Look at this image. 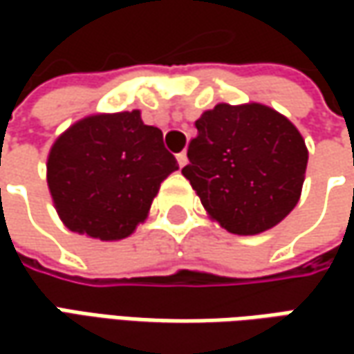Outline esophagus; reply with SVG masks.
<instances>
[{
	"label": "esophagus",
	"mask_w": 354,
	"mask_h": 354,
	"mask_svg": "<svg viewBox=\"0 0 354 354\" xmlns=\"http://www.w3.org/2000/svg\"><path fill=\"white\" fill-rule=\"evenodd\" d=\"M187 161H189V159H187V153H185V151L177 153V163H179V167H185V165H187Z\"/></svg>",
	"instance_id": "obj_1"
}]
</instances>
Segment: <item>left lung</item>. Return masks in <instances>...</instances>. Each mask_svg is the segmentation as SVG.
<instances>
[{"label":"left lung","instance_id":"obj_1","mask_svg":"<svg viewBox=\"0 0 354 354\" xmlns=\"http://www.w3.org/2000/svg\"><path fill=\"white\" fill-rule=\"evenodd\" d=\"M195 126L183 175L223 228L260 234L293 211L307 147L288 118L262 104H216Z\"/></svg>","mask_w":354,"mask_h":354}]
</instances>
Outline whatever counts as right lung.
Instances as JSON below:
<instances>
[{"instance_id":"1","label":"right lung","mask_w":354,"mask_h":354,"mask_svg":"<svg viewBox=\"0 0 354 354\" xmlns=\"http://www.w3.org/2000/svg\"><path fill=\"white\" fill-rule=\"evenodd\" d=\"M177 169L161 129L131 110L88 116L66 129L50 147L47 183L66 228L120 240L145 221L159 185Z\"/></svg>"}]
</instances>
